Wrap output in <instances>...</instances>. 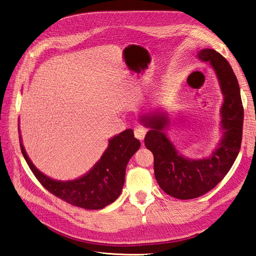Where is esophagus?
<instances>
[{
  "label": "esophagus",
  "mask_w": 256,
  "mask_h": 256,
  "mask_svg": "<svg viewBox=\"0 0 256 256\" xmlns=\"http://www.w3.org/2000/svg\"><path fill=\"white\" fill-rule=\"evenodd\" d=\"M134 136L138 138V140L142 141V140H144L147 130H146V128H144L142 126H138L136 128H134Z\"/></svg>",
  "instance_id": "esophagus-1"
}]
</instances>
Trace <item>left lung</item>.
Wrapping results in <instances>:
<instances>
[{
  "instance_id": "8db88e82",
  "label": "left lung",
  "mask_w": 256,
  "mask_h": 256,
  "mask_svg": "<svg viewBox=\"0 0 256 256\" xmlns=\"http://www.w3.org/2000/svg\"><path fill=\"white\" fill-rule=\"evenodd\" d=\"M198 58L210 63L224 96L221 108L223 136L212 156L194 160L178 154L164 132L168 120L164 114L154 113L141 118L144 125L152 129L144 142L154 154V177L166 194L180 200L196 198L214 189L234 164L242 140L244 106L233 69L212 49L200 50Z\"/></svg>"
}]
</instances>
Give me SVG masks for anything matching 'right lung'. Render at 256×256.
Returning <instances> with one entry per match:
<instances>
[{
	"mask_svg": "<svg viewBox=\"0 0 256 256\" xmlns=\"http://www.w3.org/2000/svg\"><path fill=\"white\" fill-rule=\"evenodd\" d=\"M20 138V148L30 171L44 189L66 203L84 209H102L120 194L125 182L126 166L141 143L132 129L113 136L100 160L90 172L74 180L60 182L42 174L30 160Z\"/></svg>",
	"mask_w": 256,
	"mask_h": 256,
	"instance_id": "obj_1",
	"label": "right lung"
}]
</instances>
